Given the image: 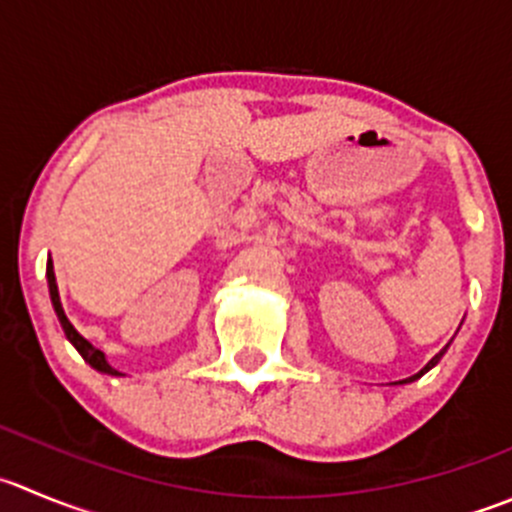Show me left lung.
<instances>
[{
  "mask_svg": "<svg viewBox=\"0 0 512 512\" xmlns=\"http://www.w3.org/2000/svg\"><path fill=\"white\" fill-rule=\"evenodd\" d=\"M448 347H450V342H448V345H445V347H443V350H440V352H438V355H435V357H433V360H430V362H428V365H425V367H423V370H420V372H415V375H410V377H405V380H398V382H395V385H408V382H415V380H420V377H423V375H425V372H428V370H433V367H435V365H438V362H440V360H443V355H445V352H448Z\"/></svg>",
  "mask_w": 512,
  "mask_h": 512,
  "instance_id": "1",
  "label": "left lung"
}]
</instances>
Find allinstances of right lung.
<instances>
[{"label":"right lung","instance_id":"obj_1","mask_svg":"<svg viewBox=\"0 0 512 512\" xmlns=\"http://www.w3.org/2000/svg\"><path fill=\"white\" fill-rule=\"evenodd\" d=\"M47 285H49V297H52V307H54V312H57L59 325H62V330H64V335H67V340L72 342V345L77 347L79 355L84 357V362H89V365H92L97 372H102V375H112V377L122 375V372L114 370V367L109 365L107 355H104V352L99 350V347H94L92 342L84 340V337L79 335L77 330H74V325L67 320V315H64V307H62V300H59V290H57V277H54L52 257H49V260H47Z\"/></svg>","mask_w":512,"mask_h":512}]
</instances>
